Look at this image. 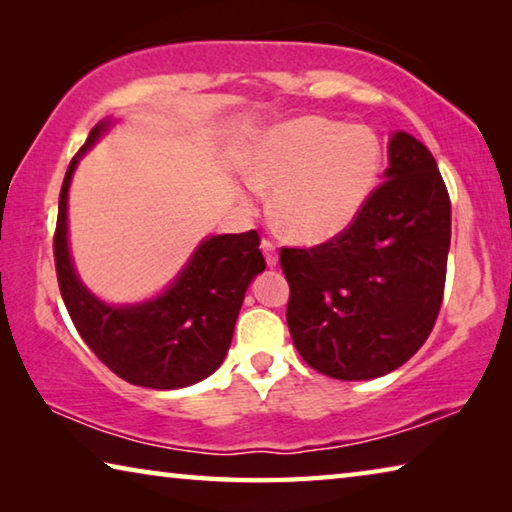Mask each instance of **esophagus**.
<instances>
[{
  "mask_svg": "<svg viewBox=\"0 0 512 512\" xmlns=\"http://www.w3.org/2000/svg\"><path fill=\"white\" fill-rule=\"evenodd\" d=\"M262 253L266 257V264L268 266H275L277 264V250H275V241L264 237L262 239Z\"/></svg>",
  "mask_w": 512,
  "mask_h": 512,
  "instance_id": "34e87169",
  "label": "esophagus"
}]
</instances>
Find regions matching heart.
<instances>
[{
    "label": "heart",
    "instance_id": "b5f03b06",
    "mask_svg": "<svg viewBox=\"0 0 512 512\" xmlns=\"http://www.w3.org/2000/svg\"><path fill=\"white\" fill-rule=\"evenodd\" d=\"M384 146L363 124L300 117L255 146L250 180L273 189L277 223L300 244H325L354 223L377 187Z\"/></svg>",
    "mask_w": 512,
    "mask_h": 512
}]
</instances>
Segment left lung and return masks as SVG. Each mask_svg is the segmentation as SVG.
Here are the masks:
<instances>
[{"label":"left lung","instance_id":"1","mask_svg":"<svg viewBox=\"0 0 512 512\" xmlns=\"http://www.w3.org/2000/svg\"><path fill=\"white\" fill-rule=\"evenodd\" d=\"M388 169L339 237L282 248L287 323L300 357L327 377L361 381L409 361L429 339L445 293L452 205L427 146L388 142Z\"/></svg>","mask_w":512,"mask_h":512}]
</instances>
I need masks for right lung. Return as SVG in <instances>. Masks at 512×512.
Segmentation results:
<instances>
[{"label":"right lung","instance_id":"obj_1","mask_svg":"<svg viewBox=\"0 0 512 512\" xmlns=\"http://www.w3.org/2000/svg\"><path fill=\"white\" fill-rule=\"evenodd\" d=\"M90 131L69 162L58 198L54 259L60 296L88 348L128 384L171 391L221 366L248 284L266 268L255 230L205 239L171 287L140 305L112 307L94 298L76 275L67 248V192L81 155L106 133Z\"/></svg>","mask_w":512,"mask_h":512}]
</instances>
